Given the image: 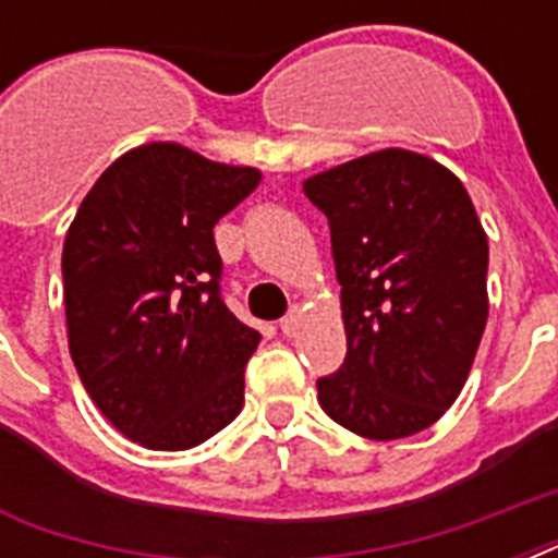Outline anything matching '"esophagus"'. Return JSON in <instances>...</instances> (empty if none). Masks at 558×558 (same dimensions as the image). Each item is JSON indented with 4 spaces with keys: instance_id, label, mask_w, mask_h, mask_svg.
I'll list each match as a JSON object with an SVG mask.
<instances>
[{
    "instance_id": "obj_1",
    "label": "esophagus",
    "mask_w": 558,
    "mask_h": 558,
    "mask_svg": "<svg viewBox=\"0 0 558 558\" xmlns=\"http://www.w3.org/2000/svg\"><path fill=\"white\" fill-rule=\"evenodd\" d=\"M298 327H301V313H298V310H292V313L280 318V332H283L287 339H292V336H295Z\"/></svg>"
}]
</instances>
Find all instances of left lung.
Segmentation results:
<instances>
[{
	"label": "left lung",
	"instance_id": "1",
	"mask_svg": "<svg viewBox=\"0 0 558 558\" xmlns=\"http://www.w3.org/2000/svg\"><path fill=\"white\" fill-rule=\"evenodd\" d=\"M304 193L330 222L348 330L318 402L367 440L423 432L463 390L486 327L489 245L475 205L451 170L408 150L339 165Z\"/></svg>",
	"mask_w": 558,
	"mask_h": 558
}]
</instances>
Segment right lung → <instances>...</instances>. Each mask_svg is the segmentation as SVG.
I'll return each instance as SVG.
<instances>
[{
	"label": "right lung",
	"instance_id": "obj_1",
	"mask_svg": "<svg viewBox=\"0 0 558 558\" xmlns=\"http://www.w3.org/2000/svg\"><path fill=\"white\" fill-rule=\"evenodd\" d=\"M257 182L254 168L156 142L112 161L74 214L63 245L72 362L138 446L193 449L243 408L260 332L222 301L214 226Z\"/></svg>",
	"mask_w": 558,
	"mask_h": 558
}]
</instances>
